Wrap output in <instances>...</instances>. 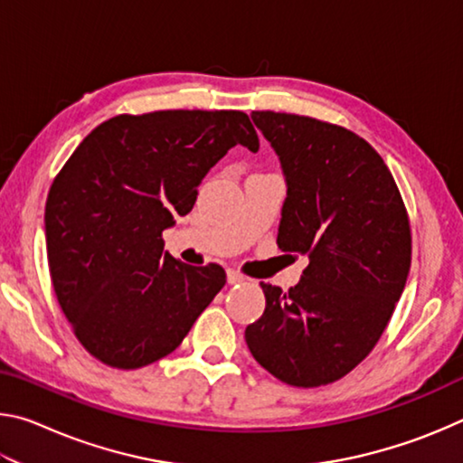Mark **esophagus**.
Segmentation results:
<instances>
[{"label": "esophagus", "instance_id": "34e87169", "mask_svg": "<svg viewBox=\"0 0 463 463\" xmlns=\"http://www.w3.org/2000/svg\"><path fill=\"white\" fill-rule=\"evenodd\" d=\"M226 279H229V284H241V281H245V276L237 269H229L226 271Z\"/></svg>", "mask_w": 463, "mask_h": 463}]
</instances>
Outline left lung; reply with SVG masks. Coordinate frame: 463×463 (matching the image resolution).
<instances>
[{
  "label": "left lung",
  "instance_id": "8db88e82",
  "mask_svg": "<svg viewBox=\"0 0 463 463\" xmlns=\"http://www.w3.org/2000/svg\"><path fill=\"white\" fill-rule=\"evenodd\" d=\"M286 177L278 245L308 255L288 292L261 284L247 326L253 357L298 388L362 364L386 328L411 269V224L394 177L370 143L308 116L253 112Z\"/></svg>",
  "mask_w": 463,
  "mask_h": 463
}]
</instances>
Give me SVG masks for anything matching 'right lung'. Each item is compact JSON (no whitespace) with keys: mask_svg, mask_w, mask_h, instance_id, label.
I'll use <instances>...</instances> for the list:
<instances>
[{"mask_svg":"<svg viewBox=\"0 0 463 463\" xmlns=\"http://www.w3.org/2000/svg\"><path fill=\"white\" fill-rule=\"evenodd\" d=\"M237 145L260 148L237 109L122 114L93 128L54 177L44 208L52 288L101 364L137 370L169 355L226 284L221 265L171 257L161 234Z\"/></svg>","mask_w":463,"mask_h":463,"instance_id":"1","label":"right lung"}]
</instances>
